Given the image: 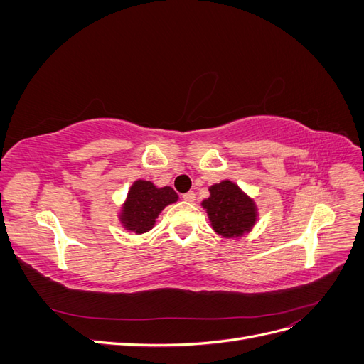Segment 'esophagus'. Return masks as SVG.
I'll list each match as a JSON object with an SVG mask.
<instances>
[{"label":"esophagus","mask_w":364,"mask_h":364,"mask_svg":"<svg viewBox=\"0 0 364 364\" xmlns=\"http://www.w3.org/2000/svg\"><path fill=\"white\" fill-rule=\"evenodd\" d=\"M182 199L186 200V202H194L196 200V194H194V191H188V193H185L182 196Z\"/></svg>","instance_id":"obj_1"}]
</instances>
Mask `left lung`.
<instances>
[{
    "instance_id": "obj_1",
    "label": "left lung",
    "mask_w": 364,
    "mask_h": 364,
    "mask_svg": "<svg viewBox=\"0 0 364 364\" xmlns=\"http://www.w3.org/2000/svg\"><path fill=\"white\" fill-rule=\"evenodd\" d=\"M209 194L202 206L217 234L225 238L241 237L255 225V203L234 182L223 181L209 186Z\"/></svg>"
}]
</instances>
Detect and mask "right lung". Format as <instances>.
Listing matches in <instances>:
<instances>
[{
	"mask_svg": "<svg viewBox=\"0 0 364 364\" xmlns=\"http://www.w3.org/2000/svg\"><path fill=\"white\" fill-rule=\"evenodd\" d=\"M176 200H178V194L171 186L156 188L151 182L139 179L130 186L119 220L127 230L144 234L155 225L162 209Z\"/></svg>",
	"mask_w": 364,
	"mask_h": 364,
	"instance_id": "obj_1",
	"label": "right lung"
}]
</instances>
